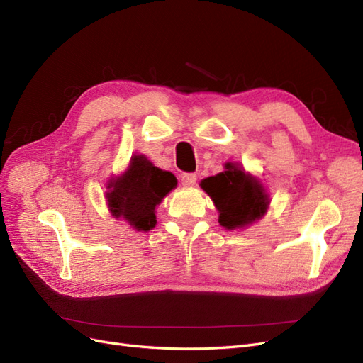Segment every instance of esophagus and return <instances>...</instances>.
Segmentation results:
<instances>
[{
  "mask_svg": "<svg viewBox=\"0 0 363 363\" xmlns=\"http://www.w3.org/2000/svg\"><path fill=\"white\" fill-rule=\"evenodd\" d=\"M196 182V175L192 172H184L182 175V183L183 186H194Z\"/></svg>",
  "mask_w": 363,
  "mask_h": 363,
  "instance_id": "34e87169",
  "label": "esophagus"
}]
</instances>
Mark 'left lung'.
I'll list each match as a JSON object with an SVG mask.
<instances>
[{"instance_id": "1", "label": "left lung", "mask_w": 363, "mask_h": 363, "mask_svg": "<svg viewBox=\"0 0 363 363\" xmlns=\"http://www.w3.org/2000/svg\"><path fill=\"white\" fill-rule=\"evenodd\" d=\"M201 188L211 195L223 227H244L267 212L268 196L262 184L233 163H227L224 172L204 179Z\"/></svg>"}]
</instances>
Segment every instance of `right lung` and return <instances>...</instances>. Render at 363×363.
Wrapping results in <instances>:
<instances>
[{"mask_svg": "<svg viewBox=\"0 0 363 363\" xmlns=\"http://www.w3.org/2000/svg\"><path fill=\"white\" fill-rule=\"evenodd\" d=\"M175 184L177 179L171 172L159 169L144 156H135L125 174L111 183L113 191L107 194V201L113 216H124L130 225L147 232L156 225V206Z\"/></svg>", "mask_w": 363, "mask_h": 363, "instance_id": "add662e5", "label": "right lung"}]
</instances>
